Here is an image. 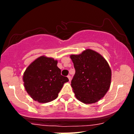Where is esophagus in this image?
Listing matches in <instances>:
<instances>
[{
  "label": "esophagus",
  "instance_id": "esophagus-1",
  "mask_svg": "<svg viewBox=\"0 0 134 134\" xmlns=\"http://www.w3.org/2000/svg\"><path fill=\"white\" fill-rule=\"evenodd\" d=\"M67 77H68L69 81H70V80H71V76H70V75H68V76H67Z\"/></svg>",
  "mask_w": 134,
  "mask_h": 134
}]
</instances>
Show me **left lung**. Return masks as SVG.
<instances>
[{"instance_id": "left-lung-1", "label": "left lung", "mask_w": 134, "mask_h": 134, "mask_svg": "<svg viewBox=\"0 0 134 134\" xmlns=\"http://www.w3.org/2000/svg\"><path fill=\"white\" fill-rule=\"evenodd\" d=\"M76 73L71 86L76 98L86 104L103 98L111 84V70L102 55L91 49L79 55H71Z\"/></svg>"}]
</instances>
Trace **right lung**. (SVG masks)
<instances>
[{
	"instance_id": "1",
	"label": "right lung",
	"mask_w": 134,
	"mask_h": 134,
	"mask_svg": "<svg viewBox=\"0 0 134 134\" xmlns=\"http://www.w3.org/2000/svg\"><path fill=\"white\" fill-rule=\"evenodd\" d=\"M57 60L41 56L30 64L23 74L24 88L35 101L48 103L58 97L67 77L61 75Z\"/></svg>"
}]
</instances>
